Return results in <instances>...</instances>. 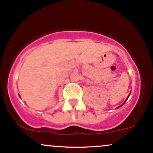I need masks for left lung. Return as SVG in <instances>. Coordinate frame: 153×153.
I'll list each match as a JSON object with an SVG mask.
<instances>
[{
    "label": "left lung",
    "instance_id": "obj_1",
    "mask_svg": "<svg viewBox=\"0 0 153 153\" xmlns=\"http://www.w3.org/2000/svg\"><path fill=\"white\" fill-rule=\"evenodd\" d=\"M130 94H131V92H130V93H129V95H128V97H127V98H126V100H125V101H124V102H123V103L122 105H119V106H118V107H117V108H118L121 107V106H122V105H123V104H124V103H125V102H126V100H128V97H129Z\"/></svg>",
    "mask_w": 153,
    "mask_h": 153
}]
</instances>
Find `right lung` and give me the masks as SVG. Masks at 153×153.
Wrapping results in <instances>:
<instances>
[{"label": "right lung", "mask_w": 153, "mask_h": 153, "mask_svg": "<svg viewBox=\"0 0 153 153\" xmlns=\"http://www.w3.org/2000/svg\"><path fill=\"white\" fill-rule=\"evenodd\" d=\"M19 97H20V95H19Z\"/></svg>", "instance_id": "right-lung-1"}]
</instances>
